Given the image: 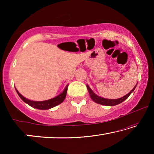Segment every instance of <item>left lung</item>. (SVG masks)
Wrapping results in <instances>:
<instances>
[{
    "mask_svg": "<svg viewBox=\"0 0 154 154\" xmlns=\"http://www.w3.org/2000/svg\"><path fill=\"white\" fill-rule=\"evenodd\" d=\"M137 85H135V87L132 89L130 92L127 94L126 96H123V97L119 98L118 99H107V98H104L100 97V96H98L95 93H94L93 91L91 90V88L88 86L87 85V88L88 92H89L90 94V98L92 99V100L94 102H95L98 104H100V105H106V106H115L118 105V104H120L121 103L124 101L126 99H127L129 97V96L131 94L132 92H133V91L134 90L135 88H136Z\"/></svg>",
    "mask_w": 154,
    "mask_h": 154,
    "instance_id": "obj_1",
    "label": "left lung"
}]
</instances>
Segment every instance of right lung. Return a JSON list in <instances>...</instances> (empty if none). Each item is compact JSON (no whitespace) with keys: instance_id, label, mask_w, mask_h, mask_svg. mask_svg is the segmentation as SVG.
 I'll list each match as a JSON object with an SVG mask.
<instances>
[{"instance_id":"right-lung-1","label":"right lung","mask_w":154,"mask_h":154,"mask_svg":"<svg viewBox=\"0 0 154 154\" xmlns=\"http://www.w3.org/2000/svg\"><path fill=\"white\" fill-rule=\"evenodd\" d=\"M68 86H69V85H66V88H65V89L64 90L63 92L60 94L56 96L55 98H53L51 99H49V100H44V101H33V100H28V99L24 97V96L18 92L16 89H15V90H16L17 94L19 95L21 99H22L24 103H27L28 105H30V106H32V107L35 109H41V110H46V109L53 108L54 106L58 105L59 104H60L63 102L65 98H66Z\"/></svg>"}]
</instances>
